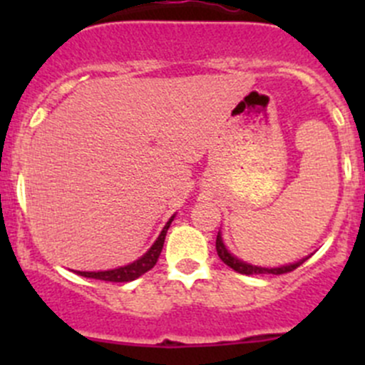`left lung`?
<instances>
[{
	"mask_svg": "<svg viewBox=\"0 0 365 365\" xmlns=\"http://www.w3.org/2000/svg\"><path fill=\"white\" fill-rule=\"evenodd\" d=\"M215 249L217 254H219L220 259L227 264L230 268H233L235 272L238 274H244V275H254V274H274V275H281V274H288V272H293L297 267H300L307 257H302L300 261H295V263H289V264H282V267H274V268H267V267H256V264L247 263V261H242L238 259L235 254H231L227 251V247L224 245L222 242V235H217V240H215Z\"/></svg>",
	"mask_w": 365,
	"mask_h": 365,
	"instance_id": "left-lung-1",
	"label": "left lung"
}]
</instances>
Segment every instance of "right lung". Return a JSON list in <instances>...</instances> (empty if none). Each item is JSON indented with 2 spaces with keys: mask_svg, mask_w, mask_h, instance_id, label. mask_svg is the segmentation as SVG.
Returning a JSON list of instances; mask_svg holds the SVG:
<instances>
[{
  "mask_svg": "<svg viewBox=\"0 0 365 365\" xmlns=\"http://www.w3.org/2000/svg\"><path fill=\"white\" fill-rule=\"evenodd\" d=\"M173 219H175V215H173L171 219L165 222V226L162 227L160 235L157 237V240L153 242L152 247L143 254L139 259H135L134 263H128V264H125V267L113 268V270L77 272V275H83V277H88V279H101V281H108V282H130V281H134V279L141 277L143 274H146V272L152 270V268L155 267L157 259H159V256L162 252V247H164L165 233H168Z\"/></svg>",
  "mask_w": 365,
  "mask_h": 365,
  "instance_id": "right-lung-1",
  "label": "right lung"
}]
</instances>
